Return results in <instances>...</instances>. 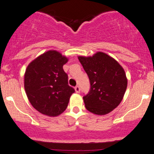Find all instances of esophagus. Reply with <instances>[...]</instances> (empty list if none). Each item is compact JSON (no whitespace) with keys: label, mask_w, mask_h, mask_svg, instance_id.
Listing matches in <instances>:
<instances>
[{"label":"esophagus","mask_w":154,"mask_h":154,"mask_svg":"<svg viewBox=\"0 0 154 154\" xmlns=\"http://www.w3.org/2000/svg\"><path fill=\"white\" fill-rule=\"evenodd\" d=\"M75 90L77 93H79V92H80V88H79V86H78V85L76 86V87L75 88Z\"/></svg>","instance_id":"34e87169"}]
</instances>
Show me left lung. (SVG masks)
I'll return each mask as SVG.
<instances>
[{
  "label": "left lung",
  "instance_id": "1",
  "mask_svg": "<svg viewBox=\"0 0 154 154\" xmlns=\"http://www.w3.org/2000/svg\"><path fill=\"white\" fill-rule=\"evenodd\" d=\"M78 59L89 77L91 88L83 96L85 108L98 115L109 114L119 106L128 86L125 70L103 52Z\"/></svg>",
  "mask_w": 154,
  "mask_h": 154
}]
</instances>
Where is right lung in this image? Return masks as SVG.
<instances>
[{
    "label": "right lung",
    "mask_w": 154,
    "mask_h": 154,
    "mask_svg": "<svg viewBox=\"0 0 154 154\" xmlns=\"http://www.w3.org/2000/svg\"><path fill=\"white\" fill-rule=\"evenodd\" d=\"M68 59L56 51H49L28 65L24 89L32 106L41 114L56 116L66 110L75 89L68 84L63 66Z\"/></svg>",
    "instance_id": "right-lung-1"
}]
</instances>
